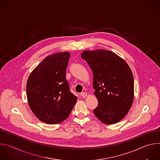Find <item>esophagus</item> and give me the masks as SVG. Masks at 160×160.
I'll return each mask as SVG.
<instances>
[{
	"label": "esophagus",
	"mask_w": 160,
	"mask_h": 160,
	"mask_svg": "<svg viewBox=\"0 0 160 160\" xmlns=\"http://www.w3.org/2000/svg\"><path fill=\"white\" fill-rule=\"evenodd\" d=\"M80 96L82 97V98H85L87 96V93L86 92H81L80 93Z\"/></svg>",
	"instance_id": "1"
}]
</instances>
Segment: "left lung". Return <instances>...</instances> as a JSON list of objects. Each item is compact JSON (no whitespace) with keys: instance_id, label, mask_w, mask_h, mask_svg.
<instances>
[{"instance_id":"obj_1","label":"left lung","mask_w":160,"mask_h":160,"mask_svg":"<svg viewBox=\"0 0 160 160\" xmlns=\"http://www.w3.org/2000/svg\"><path fill=\"white\" fill-rule=\"evenodd\" d=\"M81 56L94 76V94L98 100L94 115L106 124L120 122L133 100V77L129 66L115 53L105 50L85 51Z\"/></svg>"}]
</instances>
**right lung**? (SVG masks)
I'll return each instance as SVG.
<instances>
[{
    "mask_svg": "<svg viewBox=\"0 0 160 160\" xmlns=\"http://www.w3.org/2000/svg\"><path fill=\"white\" fill-rule=\"evenodd\" d=\"M69 52L45 58L31 73L27 83L28 104L34 115L48 124L65 120L77 101L66 80Z\"/></svg>",
    "mask_w": 160,
    "mask_h": 160,
    "instance_id": "obj_1",
    "label": "right lung"
}]
</instances>
